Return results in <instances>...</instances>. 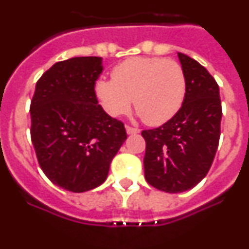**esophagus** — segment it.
<instances>
[{
  "label": "esophagus",
  "mask_w": 249,
  "mask_h": 249,
  "mask_svg": "<svg viewBox=\"0 0 249 249\" xmlns=\"http://www.w3.org/2000/svg\"><path fill=\"white\" fill-rule=\"evenodd\" d=\"M126 132L127 135H137V133H140V129L133 128V127L131 126H126Z\"/></svg>",
  "instance_id": "34e87169"
}]
</instances>
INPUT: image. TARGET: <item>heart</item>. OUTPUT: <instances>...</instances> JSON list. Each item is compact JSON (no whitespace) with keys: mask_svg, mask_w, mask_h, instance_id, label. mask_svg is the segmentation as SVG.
<instances>
[{"mask_svg":"<svg viewBox=\"0 0 249 249\" xmlns=\"http://www.w3.org/2000/svg\"><path fill=\"white\" fill-rule=\"evenodd\" d=\"M94 94L111 117L129 111L151 126L163 124L179 111L186 96V76L179 63L158 57H133L117 65L112 81L98 80Z\"/></svg>","mask_w":249,"mask_h":249,"instance_id":"b5f03b06","label":"heart"}]
</instances>
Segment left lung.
<instances>
[{
  "label": "left lung",
  "mask_w": 249,
  "mask_h": 249,
  "mask_svg": "<svg viewBox=\"0 0 249 249\" xmlns=\"http://www.w3.org/2000/svg\"><path fill=\"white\" fill-rule=\"evenodd\" d=\"M186 76V96L168 122L142 132L146 140L144 177L167 193L191 190L212 166L221 136L219 87L202 65L178 52Z\"/></svg>",
  "instance_id": "8db88e82"
}]
</instances>
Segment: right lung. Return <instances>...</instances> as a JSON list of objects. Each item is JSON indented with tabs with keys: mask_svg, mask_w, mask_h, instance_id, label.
I'll return each mask as SVG.
<instances>
[{
	"mask_svg": "<svg viewBox=\"0 0 249 249\" xmlns=\"http://www.w3.org/2000/svg\"><path fill=\"white\" fill-rule=\"evenodd\" d=\"M101 57L54 63L39 78L31 102V138L38 163L52 183L74 193L106 181L126 141L123 123L98 105L94 83Z\"/></svg>",
	"mask_w": 249,
	"mask_h": 249,
	"instance_id": "add662e5",
	"label": "right lung"
}]
</instances>
